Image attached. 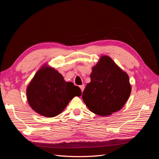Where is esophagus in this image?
<instances>
[{
    "mask_svg": "<svg viewBox=\"0 0 159 159\" xmlns=\"http://www.w3.org/2000/svg\"><path fill=\"white\" fill-rule=\"evenodd\" d=\"M80 89H81V91H84V88H85V85L84 84H83V85H80Z\"/></svg>",
    "mask_w": 159,
    "mask_h": 159,
    "instance_id": "1",
    "label": "esophagus"
}]
</instances>
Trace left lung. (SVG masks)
Listing matches in <instances>:
<instances>
[{
	"label": "left lung",
	"mask_w": 159,
	"mask_h": 159,
	"mask_svg": "<svg viewBox=\"0 0 159 159\" xmlns=\"http://www.w3.org/2000/svg\"><path fill=\"white\" fill-rule=\"evenodd\" d=\"M91 81L82 99L90 111L108 116L121 109L131 92L128 74L108 56L100 57L92 67Z\"/></svg>",
	"instance_id": "obj_1"
}]
</instances>
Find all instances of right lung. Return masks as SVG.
<instances>
[{
  "label": "right lung",
  "instance_id": "obj_1",
  "mask_svg": "<svg viewBox=\"0 0 159 159\" xmlns=\"http://www.w3.org/2000/svg\"><path fill=\"white\" fill-rule=\"evenodd\" d=\"M81 95L78 86L67 82L58 71L47 64L37 71L26 88L27 100L30 107L46 117L58 115L70 101Z\"/></svg>",
  "mask_w": 159,
  "mask_h": 159
}]
</instances>
